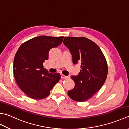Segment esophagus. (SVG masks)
Returning <instances> with one entry per match:
<instances>
[{
  "mask_svg": "<svg viewBox=\"0 0 129 129\" xmlns=\"http://www.w3.org/2000/svg\"><path fill=\"white\" fill-rule=\"evenodd\" d=\"M60 76H61V79H67V78H69L68 76H65L64 75L62 74H60Z\"/></svg>",
  "mask_w": 129,
  "mask_h": 129,
  "instance_id": "34e87169",
  "label": "esophagus"
}]
</instances>
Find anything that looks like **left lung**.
Here are the masks:
<instances>
[{
  "mask_svg": "<svg viewBox=\"0 0 129 129\" xmlns=\"http://www.w3.org/2000/svg\"><path fill=\"white\" fill-rule=\"evenodd\" d=\"M64 44L72 54L73 64L80 63V72L71 76L74 88L68 92L76 101H85L98 91L105 83L108 74L106 60L100 48L84 37H65Z\"/></svg>",
  "mask_w": 129,
  "mask_h": 129,
  "instance_id": "8db88e82",
  "label": "left lung"
}]
</instances>
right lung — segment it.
Returning <instances> with one entry per match:
<instances>
[{"instance_id":"add662e5","label":"right lung","mask_w":129,"mask_h":129,"mask_svg":"<svg viewBox=\"0 0 129 129\" xmlns=\"http://www.w3.org/2000/svg\"><path fill=\"white\" fill-rule=\"evenodd\" d=\"M64 37L39 36L23 43L14 57V75L18 85L29 98L42 99L50 94L60 79L59 73H49L43 67L51 49L60 45Z\"/></svg>"}]
</instances>
